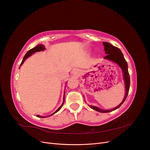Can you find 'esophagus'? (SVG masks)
Wrapping results in <instances>:
<instances>
[{
    "mask_svg": "<svg viewBox=\"0 0 150 150\" xmlns=\"http://www.w3.org/2000/svg\"><path fill=\"white\" fill-rule=\"evenodd\" d=\"M74 74H76V73H77V72H76V71H75V72H74Z\"/></svg>",
    "mask_w": 150,
    "mask_h": 150,
    "instance_id": "esophagus-1",
    "label": "esophagus"
}]
</instances>
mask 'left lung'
Wrapping results in <instances>:
<instances>
[{"label": "left lung", "instance_id": "8db88e82", "mask_svg": "<svg viewBox=\"0 0 150 150\" xmlns=\"http://www.w3.org/2000/svg\"><path fill=\"white\" fill-rule=\"evenodd\" d=\"M103 44L104 46V51H105V53L107 54V55L104 57V59L111 60L113 62L117 63V64L120 66V67L121 68V69L122 71V72H123V78H124L125 86H126V94H125L124 99L122 100L121 103H120V105H118L115 108L112 109V110H101V109H99L96 106H89L91 108H92L93 110H96L98 112H109L114 111L116 110V109L120 108L122 105V104L126 100V99L127 96H128V94L129 93V86H130V78H129V74L128 70V64H127V62L125 60L123 54H122L121 50L119 48L113 46L112 45H111V44L108 42H103Z\"/></svg>", "mask_w": 150, "mask_h": 150}]
</instances>
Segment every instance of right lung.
Here are the masks:
<instances>
[{
  "instance_id": "add662e5",
  "label": "right lung",
  "mask_w": 150,
  "mask_h": 150,
  "mask_svg": "<svg viewBox=\"0 0 150 150\" xmlns=\"http://www.w3.org/2000/svg\"><path fill=\"white\" fill-rule=\"evenodd\" d=\"M44 49H45V47H44V45H42V44H39V45H38L37 46H35L34 48H33V49H31L30 50H29V51L25 54V55L24 56V58H23V59H22V61L21 64V66L22 65V64H23L24 62L25 61V60L26 59L28 58V57H29L30 56H31L32 54H34V53L35 52H39V51H43V50H44ZM64 101H63V103L62 104V105H61L59 108L58 110H57L56 112H54L52 115L55 114L56 112H57L59 110H60V109H61V107H62V106L63 105V104H64ZM37 116H38V117H44V116H40L39 115H37Z\"/></svg>"
}]
</instances>
